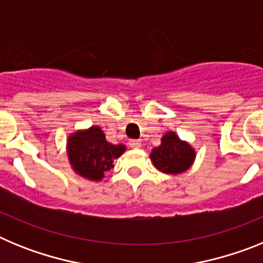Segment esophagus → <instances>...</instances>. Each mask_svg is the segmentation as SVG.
Masks as SVG:
<instances>
[{
	"label": "esophagus",
	"mask_w": 263,
	"mask_h": 263,
	"mask_svg": "<svg viewBox=\"0 0 263 263\" xmlns=\"http://www.w3.org/2000/svg\"><path fill=\"white\" fill-rule=\"evenodd\" d=\"M129 146L132 148H139L141 147V141L139 139H130Z\"/></svg>",
	"instance_id": "1"
}]
</instances>
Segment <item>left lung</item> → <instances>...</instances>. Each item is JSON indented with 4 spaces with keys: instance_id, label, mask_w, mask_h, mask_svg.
<instances>
[{
    "instance_id": "left-lung-1",
    "label": "left lung",
    "mask_w": 263,
    "mask_h": 263,
    "mask_svg": "<svg viewBox=\"0 0 263 263\" xmlns=\"http://www.w3.org/2000/svg\"><path fill=\"white\" fill-rule=\"evenodd\" d=\"M196 153L190 143L182 141L174 132H167L158 147L153 148L150 159L159 171L178 175L187 171L194 163Z\"/></svg>"
}]
</instances>
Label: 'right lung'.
<instances>
[{
  "instance_id": "1",
  "label": "right lung",
  "mask_w": 263,
  "mask_h": 263,
  "mask_svg": "<svg viewBox=\"0 0 263 263\" xmlns=\"http://www.w3.org/2000/svg\"><path fill=\"white\" fill-rule=\"evenodd\" d=\"M124 145L109 143L99 126L79 130L67 141V155L76 174L89 180H101L106 171L115 167L113 162L124 154Z\"/></svg>"
}]
</instances>
